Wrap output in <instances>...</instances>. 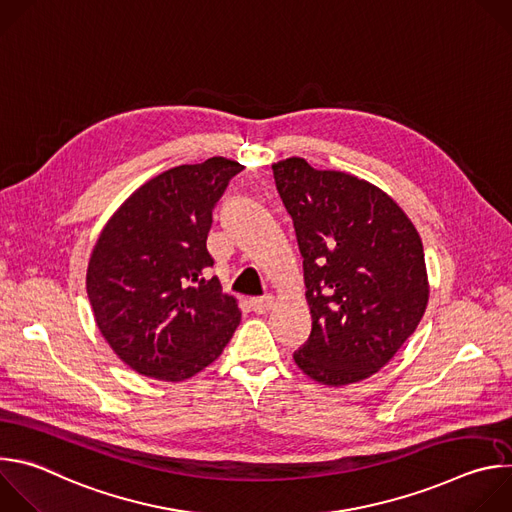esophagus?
<instances>
[{
  "instance_id": "obj_1",
  "label": "esophagus",
  "mask_w": 512,
  "mask_h": 512,
  "mask_svg": "<svg viewBox=\"0 0 512 512\" xmlns=\"http://www.w3.org/2000/svg\"><path fill=\"white\" fill-rule=\"evenodd\" d=\"M273 304H275L273 296H263V298H251V300H249V306H251V310H253L255 314H265V312H269V310L273 308Z\"/></svg>"
}]
</instances>
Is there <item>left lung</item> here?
<instances>
[{
    "label": "left lung",
    "mask_w": 512,
    "mask_h": 512,
    "mask_svg": "<svg viewBox=\"0 0 512 512\" xmlns=\"http://www.w3.org/2000/svg\"><path fill=\"white\" fill-rule=\"evenodd\" d=\"M271 168L294 221L312 314L310 338L294 360L328 387L369 379L425 314L429 283L419 233L367 180L316 170L304 158Z\"/></svg>",
    "instance_id": "8db88e82"
}]
</instances>
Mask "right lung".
I'll use <instances>...</instances> for the list:
<instances>
[{
	"label": "right lung",
	"instance_id": "add662e5",
	"mask_svg": "<svg viewBox=\"0 0 512 512\" xmlns=\"http://www.w3.org/2000/svg\"><path fill=\"white\" fill-rule=\"evenodd\" d=\"M243 170L208 158L162 172L109 218L91 253L87 294L113 352L135 373L184 381L221 356L241 310L208 277L212 208Z\"/></svg>",
	"mask_w": 512,
	"mask_h": 512
}]
</instances>
